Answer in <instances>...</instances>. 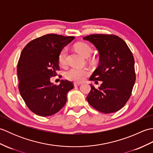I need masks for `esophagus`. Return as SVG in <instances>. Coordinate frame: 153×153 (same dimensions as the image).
Listing matches in <instances>:
<instances>
[{
  "label": "esophagus",
  "mask_w": 153,
  "mask_h": 153,
  "mask_svg": "<svg viewBox=\"0 0 153 153\" xmlns=\"http://www.w3.org/2000/svg\"><path fill=\"white\" fill-rule=\"evenodd\" d=\"M81 84H82V83H77V82H75V83H74V87H77V86L80 85Z\"/></svg>",
  "instance_id": "esophagus-1"
}]
</instances>
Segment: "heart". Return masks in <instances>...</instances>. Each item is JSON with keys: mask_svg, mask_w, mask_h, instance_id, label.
<instances>
[{"mask_svg": "<svg viewBox=\"0 0 153 153\" xmlns=\"http://www.w3.org/2000/svg\"><path fill=\"white\" fill-rule=\"evenodd\" d=\"M75 48L77 53H79L82 56L87 58L91 56L93 53V50L89 45L84 43H79L76 45ZM68 49L67 48H64L60 51L58 56V62L62 66H64L67 62ZM89 74V71L87 69L83 68H77L72 67L68 69L65 72V76L68 79L72 82H81L85 79L87 75Z\"/></svg>", "mask_w": 153, "mask_h": 153, "instance_id": "obj_1", "label": "heart"}]
</instances>
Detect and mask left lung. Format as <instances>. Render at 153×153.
Masks as SVG:
<instances>
[{"label":"left lung","instance_id":"left-lung-1","mask_svg":"<svg viewBox=\"0 0 153 153\" xmlns=\"http://www.w3.org/2000/svg\"><path fill=\"white\" fill-rule=\"evenodd\" d=\"M99 51L100 62L90 80L101 81L96 89L92 84L87 100L94 108L105 114L118 111L131 96L135 82V61L122 39L114 35H90L83 38Z\"/></svg>","mask_w":153,"mask_h":153}]
</instances>
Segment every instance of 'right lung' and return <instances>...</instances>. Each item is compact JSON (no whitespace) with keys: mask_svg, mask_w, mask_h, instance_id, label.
<instances>
[{"mask_svg":"<svg viewBox=\"0 0 153 153\" xmlns=\"http://www.w3.org/2000/svg\"><path fill=\"white\" fill-rule=\"evenodd\" d=\"M74 38L47 34L31 41L22 51L17 66L18 88L28 108L37 115L49 116L58 112L74 88L68 80H61L56 85L50 79L60 70V51Z\"/></svg>","mask_w":153,"mask_h":153,"instance_id":"1","label":"right lung"}]
</instances>
